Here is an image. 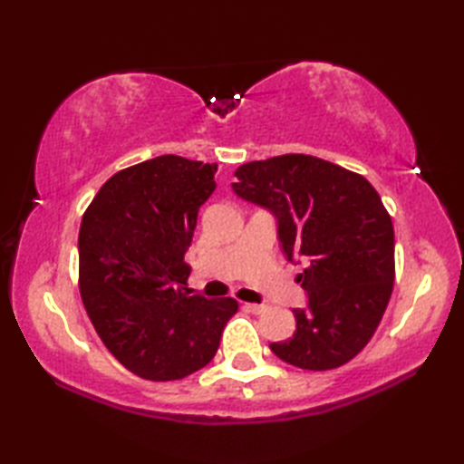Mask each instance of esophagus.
I'll return each instance as SVG.
<instances>
[{
    "instance_id": "34e87169",
    "label": "esophagus",
    "mask_w": 464,
    "mask_h": 464,
    "mask_svg": "<svg viewBox=\"0 0 464 464\" xmlns=\"http://www.w3.org/2000/svg\"><path fill=\"white\" fill-rule=\"evenodd\" d=\"M243 307L247 309L249 313H253V314H261V313L267 311V304H257V303H245Z\"/></svg>"
}]
</instances>
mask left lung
<instances>
[{"label": "left lung", "instance_id": "1", "mask_svg": "<svg viewBox=\"0 0 464 464\" xmlns=\"http://www.w3.org/2000/svg\"><path fill=\"white\" fill-rule=\"evenodd\" d=\"M235 177L241 199L277 217L287 259H309L299 275L307 309L293 311L297 331L271 351L307 371L349 362L377 331L395 281V231L379 193L362 175L303 153L245 163Z\"/></svg>", "mask_w": 464, "mask_h": 464}]
</instances>
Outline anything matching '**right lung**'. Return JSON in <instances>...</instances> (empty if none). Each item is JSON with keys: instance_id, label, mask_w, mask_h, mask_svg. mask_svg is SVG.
I'll return each mask as SVG.
<instances>
[{"instance_id": "right-lung-1", "label": "right lung", "mask_w": 464, "mask_h": 464, "mask_svg": "<svg viewBox=\"0 0 464 464\" xmlns=\"http://www.w3.org/2000/svg\"><path fill=\"white\" fill-rule=\"evenodd\" d=\"M215 163L161 155L117 171L80 229V291L103 344L147 381L203 369L239 309L185 287L199 207L215 191Z\"/></svg>"}]
</instances>
